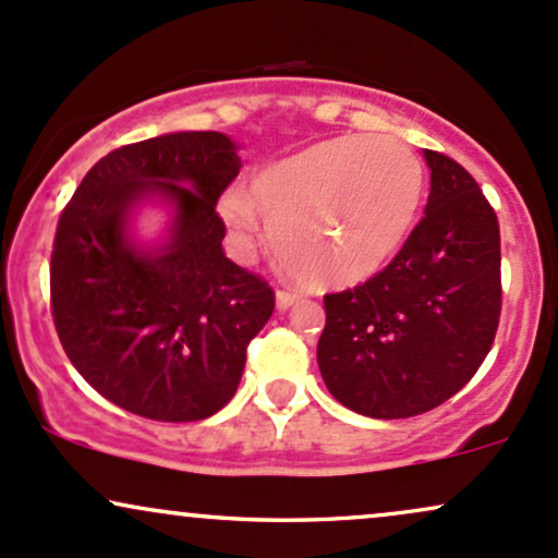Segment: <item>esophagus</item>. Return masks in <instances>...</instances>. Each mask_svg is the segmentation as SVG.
<instances>
[{
    "label": "esophagus",
    "mask_w": 558,
    "mask_h": 558,
    "mask_svg": "<svg viewBox=\"0 0 558 558\" xmlns=\"http://www.w3.org/2000/svg\"><path fill=\"white\" fill-rule=\"evenodd\" d=\"M296 301H301V293H293V291H278V293H275V304H278L280 312L291 310Z\"/></svg>",
    "instance_id": "1"
}]
</instances>
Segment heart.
Returning <instances> with one entry per match:
<instances>
[{
    "label": "heart",
    "instance_id": "heart-1",
    "mask_svg": "<svg viewBox=\"0 0 558 558\" xmlns=\"http://www.w3.org/2000/svg\"><path fill=\"white\" fill-rule=\"evenodd\" d=\"M420 159L388 136L345 133L262 165L248 194L222 196L235 239L272 226V246L291 275L312 286H354L388 265L407 241L422 202Z\"/></svg>",
    "mask_w": 558,
    "mask_h": 558
}]
</instances>
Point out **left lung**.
I'll return each mask as SVG.
<instances>
[{"label": "left lung", "instance_id": "left-lung-1", "mask_svg": "<svg viewBox=\"0 0 558 558\" xmlns=\"http://www.w3.org/2000/svg\"><path fill=\"white\" fill-rule=\"evenodd\" d=\"M425 217L367 283L325 296L317 364L332 399L373 420L430 412L488 356L501 317V233L475 178L425 149Z\"/></svg>", "mask_w": 558, "mask_h": 558}]
</instances>
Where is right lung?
<instances>
[{
	"label": "right lung",
	"mask_w": 558,
	"mask_h": 558,
	"mask_svg": "<svg viewBox=\"0 0 558 558\" xmlns=\"http://www.w3.org/2000/svg\"><path fill=\"white\" fill-rule=\"evenodd\" d=\"M241 170L235 141L183 131L120 146L86 172L57 222L52 315L68 360L125 412L194 422L239 388L275 293L222 252L217 198ZM144 203L171 209L157 244L132 235Z\"/></svg>",
	"instance_id": "right-lung-1"
}]
</instances>
